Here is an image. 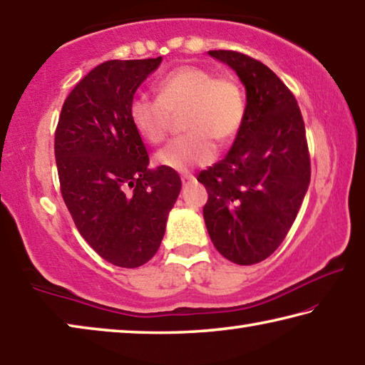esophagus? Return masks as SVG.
I'll list each match as a JSON object with an SVG mask.
<instances>
[{"instance_id":"esophagus-1","label":"esophagus","mask_w":365,"mask_h":365,"mask_svg":"<svg viewBox=\"0 0 365 365\" xmlns=\"http://www.w3.org/2000/svg\"><path fill=\"white\" fill-rule=\"evenodd\" d=\"M181 181H182L184 186H187V184L195 181V178H194L192 175H182V176H181Z\"/></svg>"}]
</instances>
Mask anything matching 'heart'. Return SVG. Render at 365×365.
Wrapping results in <instances>:
<instances>
[{"label": "heart", "mask_w": 365, "mask_h": 365, "mask_svg": "<svg viewBox=\"0 0 365 365\" xmlns=\"http://www.w3.org/2000/svg\"><path fill=\"white\" fill-rule=\"evenodd\" d=\"M157 98L137 93L129 103V119L143 140L153 145L170 134L173 116L182 115L186 135L157 155L163 168L186 171L217 157V143L228 145L246 121V97L232 76H217L200 66H179L155 83Z\"/></svg>", "instance_id": "obj_1"}]
</instances>
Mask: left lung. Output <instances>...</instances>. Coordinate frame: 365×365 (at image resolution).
Here are the masks:
<instances>
[{
    "label": "left lung",
    "mask_w": 365,
    "mask_h": 365,
    "mask_svg": "<svg viewBox=\"0 0 365 365\" xmlns=\"http://www.w3.org/2000/svg\"><path fill=\"white\" fill-rule=\"evenodd\" d=\"M208 55L236 71L247 113L228 155L197 176L208 192L204 220L220 254L254 265L283 242L307 192L306 128L296 97L264 63L232 50Z\"/></svg>",
    "instance_id": "8db88e82"
}]
</instances>
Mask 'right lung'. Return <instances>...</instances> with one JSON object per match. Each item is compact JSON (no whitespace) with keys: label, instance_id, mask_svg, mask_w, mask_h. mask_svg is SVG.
Returning a JSON list of instances; mask_svg holds the SVG:
<instances>
[{"label":"right lung","instance_id":"1","mask_svg":"<svg viewBox=\"0 0 365 365\" xmlns=\"http://www.w3.org/2000/svg\"><path fill=\"white\" fill-rule=\"evenodd\" d=\"M160 63L98 64L64 100L55 133L59 189L76 228L101 259L123 268L157 254L181 190L175 170L147 168V148L129 119L137 87Z\"/></svg>","mask_w":365,"mask_h":365}]
</instances>
